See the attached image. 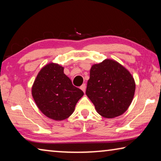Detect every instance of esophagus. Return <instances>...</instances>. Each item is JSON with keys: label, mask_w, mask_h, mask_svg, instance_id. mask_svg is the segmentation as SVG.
I'll return each instance as SVG.
<instances>
[{"label": "esophagus", "mask_w": 161, "mask_h": 161, "mask_svg": "<svg viewBox=\"0 0 161 161\" xmlns=\"http://www.w3.org/2000/svg\"><path fill=\"white\" fill-rule=\"evenodd\" d=\"M80 89L84 92H85V90H86V84H83V85L80 86Z\"/></svg>", "instance_id": "1"}]
</instances>
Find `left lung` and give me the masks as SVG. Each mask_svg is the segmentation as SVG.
I'll return each instance as SVG.
<instances>
[{"label": "left lung", "mask_w": 161, "mask_h": 161, "mask_svg": "<svg viewBox=\"0 0 161 161\" xmlns=\"http://www.w3.org/2000/svg\"><path fill=\"white\" fill-rule=\"evenodd\" d=\"M135 91L133 76L115 60L106 58L92 66L86 94L101 116L114 118L123 114L130 105Z\"/></svg>", "instance_id": "obj_1"}]
</instances>
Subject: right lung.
I'll return each mask as SVG.
<instances>
[{"label":"right lung","instance_id":"add662e5","mask_svg":"<svg viewBox=\"0 0 161 161\" xmlns=\"http://www.w3.org/2000/svg\"><path fill=\"white\" fill-rule=\"evenodd\" d=\"M31 94L41 112L57 121L68 118L84 95L83 92L74 86L64 73L62 66L53 62L46 64L38 73Z\"/></svg>","mask_w":161,"mask_h":161}]
</instances>
